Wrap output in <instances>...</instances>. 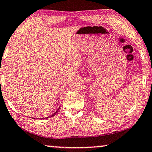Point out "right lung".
I'll return each mask as SVG.
<instances>
[{"instance_id": "right-lung-1", "label": "right lung", "mask_w": 152, "mask_h": 152, "mask_svg": "<svg viewBox=\"0 0 152 152\" xmlns=\"http://www.w3.org/2000/svg\"><path fill=\"white\" fill-rule=\"evenodd\" d=\"M58 110H59V108H58V110H57V111H56L55 113H53V114L52 115H50V116H49V117H47V118H49V117H53V116H55V115L56 114V113H57V112H58ZM43 118H42V119H43ZM40 119H41V118H40Z\"/></svg>"}]
</instances>
